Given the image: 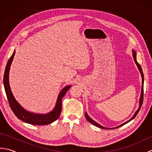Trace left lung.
I'll use <instances>...</instances> for the list:
<instances>
[{
    "label": "left lung",
    "mask_w": 152,
    "mask_h": 152,
    "mask_svg": "<svg viewBox=\"0 0 152 152\" xmlns=\"http://www.w3.org/2000/svg\"><path fill=\"white\" fill-rule=\"evenodd\" d=\"M132 52H133V59H134V61L135 63H136L137 66L138 67V70H139L140 72V74H141V77H142V89H141V94H140V99H139V106H138V108L137 110L135 112V113L134 114V115H133V117H132L129 120H128L127 121H126L125 123H124V124L118 126V127H114V128H107V127H103V126L101 125L100 124H99L98 123H96L95 121L93 120V119H92L91 118L89 117V115L88 114V113L87 112H85V116H86V118L87 120H88V121H89V123H91V124L94 125L95 126H96V127H98L99 128H101V129H115V128H118V127H121V126L124 125L125 124H127V123L129 122L130 121H131L132 119H133L135 117H136V115H137V114L138 113V112H139L140 109L141 108L142 106V102H143V95H144V74H143V72H142V68H141V66L139 64V63H138L137 62V53L136 51H135L134 50H132Z\"/></svg>",
    "instance_id": "8db88e82"
}]
</instances>
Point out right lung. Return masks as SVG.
<instances>
[{
	"label": "right lung",
	"mask_w": 152,
	"mask_h": 152,
	"mask_svg": "<svg viewBox=\"0 0 152 152\" xmlns=\"http://www.w3.org/2000/svg\"><path fill=\"white\" fill-rule=\"evenodd\" d=\"M15 53V50L14 51V53H13L8 61L4 74V89L12 112H14V114L18 119L31 125H44L51 124V123L56 121L59 118L61 112V110H62L61 101H62L63 96L66 94L68 90L71 88V86L69 85L65 86L59 92L57 99L56 106L51 112L46 113V114H38V113H34L27 110L15 99L12 92L10 86L9 72Z\"/></svg>",
	"instance_id": "1"
}]
</instances>
